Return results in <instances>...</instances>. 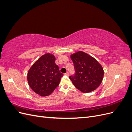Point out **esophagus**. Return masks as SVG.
Returning <instances> with one entry per match:
<instances>
[{
	"label": "esophagus",
	"instance_id": "1",
	"mask_svg": "<svg viewBox=\"0 0 132 132\" xmlns=\"http://www.w3.org/2000/svg\"><path fill=\"white\" fill-rule=\"evenodd\" d=\"M64 75H67V76H69V73L68 72H67L66 73H65V74H64Z\"/></svg>",
	"mask_w": 132,
	"mask_h": 132
}]
</instances>
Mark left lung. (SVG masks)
Returning <instances> with one entry per match:
<instances>
[{"label":"left lung","instance_id":"8db88e82","mask_svg":"<svg viewBox=\"0 0 132 132\" xmlns=\"http://www.w3.org/2000/svg\"><path fill=\"white\" fill-rule=\"evenodd\" d=\"M73 62L75 74L69 79L75 87L84 93L96 89L102 82L104 71L96 59L82 51L70 56Z\"/></svg>","mask_w":132,"mask_h":132}]
</instances>
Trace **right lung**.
<instances>
[{
    "instance_id": "obj_1",
    "label": "right lung",
    "mask_w": 132,
    "mask_h": 132,
    "mask_svg": "<svg viewBox=\"0 0 132 132\" xmlns=\"http://www.w3.org/2000/svg\"><path fill=\"white\" fill-rule=\"evenodd\" d=\"M55 61L53 54L46 53L34 63L27 73L30 87L41 96H47L52 93L63 76Z\"/></svg>"
}]
</instances>
